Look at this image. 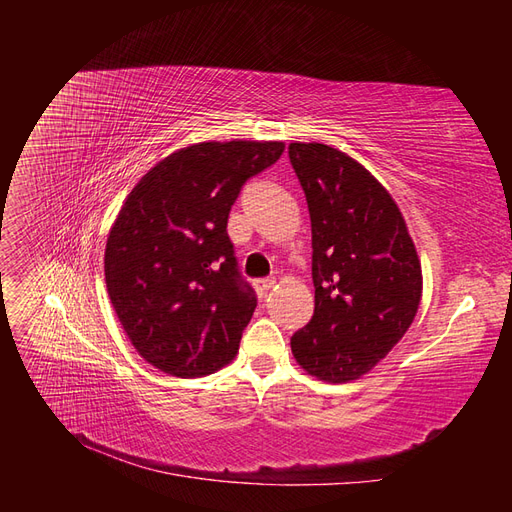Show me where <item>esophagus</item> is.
Instances as JSON below:
<instances>
[{"label": "esophagus", "instance_id": "1", "mask_svg": "<svg viewBox=\"0 0 512 512\" xmlns=\"http://www.w3.org/2000/svg\"><path fill=\"white\" fill-rule=\"evenodd\" d=\"M273 284H275V280H256L254 288H256V292L260 294V297H265V294L273 288Z\"/></svg>", "mask_w": 512, "mask_h": 512}]
</instances>
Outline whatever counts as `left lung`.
<instances>
[{
    "label": "left lung",
    "instance_id": "left-lung-1",
    "mask_svg": "<svg viewBox=\"0 0 512 512\" xmlns=\"http://www.w3.org/2000/svg\"><path fill=\"white\" fill-rule=\"evenodd\" d=\"M312 220L314 316L290 337L294 359L324 382L374 369L406 335L423 292L408 226L384 185L344 151L290 143Z\"/></svg>",
    "mask_w": 512,
    "mask_h": 512
}]
</instances>
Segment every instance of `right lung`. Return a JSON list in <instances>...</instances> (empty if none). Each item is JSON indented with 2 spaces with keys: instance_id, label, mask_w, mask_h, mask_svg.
Returning <instances> with one entry per match:
<instances>
[{
  "instance_id": "obj_1",
  "label": "right lung",
  "mask_w": 512,
  "mask_h": 512,
  "mask_svg": "<svg viewBox=\"0 0 512 512\" xmlns=\"http://www.w3.org/2000/svg\"><path fill=\"white\" fill-rule=\"evenodd\" d=\"M284 143H198L134 185L108 232L106 290L136 352L164 374L198 378L235 359L256 309L226 224L243 183Z\"/></svg>"
}]
</instances>
